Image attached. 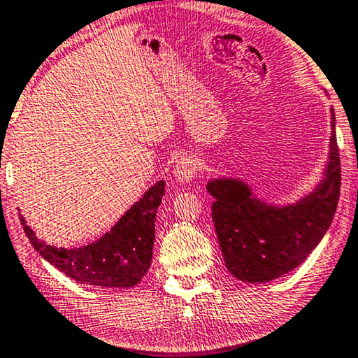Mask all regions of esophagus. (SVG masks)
Wrapping results in <instances>:
<instances>
[{"instance_id":"1","label":"esophagus","mask_w":358,"mask_h":358,"mask_svg":"<svg viewBox=\"0 0 358 358\" xmlns=\"http://www.w3.org/2000/svg\"><path fill=\"white\" fill-rule=\"evenodd\" d=\"M198 174V162L194 157H180L174 166V176L180 184L191 182Z\"/></svg>"}]
</instances>
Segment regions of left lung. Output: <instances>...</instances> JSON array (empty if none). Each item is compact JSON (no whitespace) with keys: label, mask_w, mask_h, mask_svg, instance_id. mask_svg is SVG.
<instances>
[{"label":"left lung","mask_w":358,"mask_h":358,"mask_svg":"<svg viewBox=\"0 0 358 358\" xmlns=\"http://www.w3.org/2000/svg\"><path fill=\"white\" fill-rule=\"evenodd\" d=\"M324 178L303 199L267 204L238 179H213L211 211L227 268L243 282H268L306 260L330 228L340 198V155L331 108L330 155Z\"/></svg>","instance_id":"8db88e82"}]
</instances>
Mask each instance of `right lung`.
<instances>
[{"label":"right lung","instance_id":"add662e5","mask_svg":"<svg viewBox=\"0 0 358 358\" xmlns=\"http://www.w3.org/2000/svg\"><path fill=\"white\" fill-rule=\"evenodd\" d=\"M166 182L159 180L120 222L90 245L57 248L35 236L20 216L25 235L47 262L71 279L94 287H134L147 274L155 240V215L162 203Z\"/></svg>","mask_w":358,"mask_h":358}]
</instances>
